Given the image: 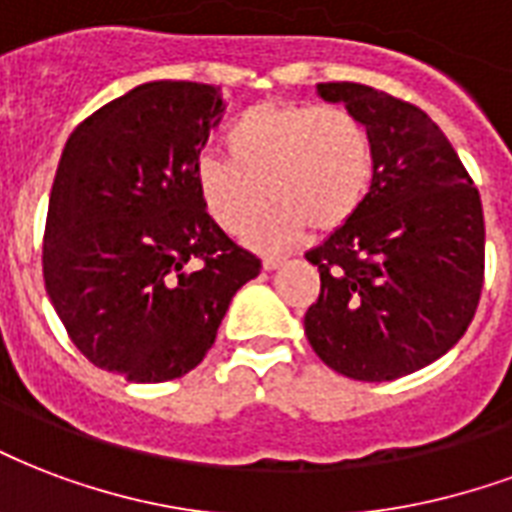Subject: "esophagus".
Wrapping results in <instances>:
<instances>
[{
	"label": "esophagus",
	"instance_id": "1",
	"mask_svg": "<svg viewBox=\"0 0 512 512\" xmlns=\"http://www.w3.org/2000/svg\"><path fill=\"white\" fill-rule=\"evenodd\" d=\"M285 260L287 257H282V255H266L263 257V268H266V271H274V268L285 266Z\"/></svg>",
	"mask_w": 512,
	"mask_h": 512
}]
</instances>
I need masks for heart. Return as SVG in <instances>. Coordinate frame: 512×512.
I'll return each mask as SVG.
<instances>
[{
    "mask_svg": "<svg viewBox=\"0 0 512 512\" xmlns=\"http://www.w3.org/2000/svg\"><path fill=\"white\" fill-rule=\"evenodd\" d=\"M227 160L200 157L192 170L200 206L227 236L249 230L260 249L285 246L306 227L347 225L372 189V132L344 105L257 102L225 132Z\"/></svg>",
    "mask_w": 512,
    "mask_h": 512,
    "instance_id": "b5f03b06",
    "label": "heart"
}]
</instances>
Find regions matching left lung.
Wrapping results in <instances>:
<instances>
[{
    "mask_svg": "<svg viewBox=\"0 0 512 512\" xmlns=\"http://www.w3.org/2000/svg\"><path fill=\"white\" fill-rule=\"evenodd\" d=\"M317 92L369 127L374 179L361 211L306 252L320 271L306 339L344 377L399 380L442 358L478 312L480 192L418 105L350 81L320 83Z\"/></svg>",
    "mask_w": 512,
    "mask_h": 512,
    "instance_id": "obj_1",
    "label": "left lung"
}]
</instances>
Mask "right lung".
<instances>
[{"label": "right lung", "mask_w": 512, "mask_h": 512, "mask_svg": "<svg viewBox=\"0 0 512 512\" xmlns=\"http://www.w3.org/2000/svg\"><path fill=\"white\" fill-rule=\"evenodd\" d=\"M219 89L143 83L67 138L43 241L48 298L78 350L132 382L192 372L238 287L260 274L200 206L192 170Z\"/></svg>", "instance_id": "1"}]
</instances>
